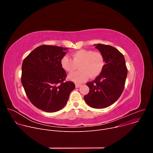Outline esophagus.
<instances>
[{"label": "esophagus", "instance_id": "obj_1", "mask_svg": "<svg viewBox=\"0 0 153 153\" xmlns=\"http://www.w3.org/2000/svg\"><path fill=\"white\" fill-rule=\"evenodd\" d=\"M82 86V85L81 84H79V83H76V88H79L80 86Z\"/></svg>", "mask_w": 153, "mask_h": 153}]
</instances>
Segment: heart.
<instances>
[{"label":"heart","instance_id":"heart-1","mask_svg":"<svg viewBox=\"0 0 153 153\" xmlns=\"http://www.w3.org/2000/svg\"><path fill=\"white\" fill-rule=\"evenodd\" d=\"M71 56L72 59L67 56H64L60 62L63 69L68 73L74 71L77 65H79V69L80 70L68 76V79L75 83H82L89 76L95 78L99 76L104 69L105 57L99 51L80 50L73 53Z\"/></svg>","mask_w":153,"mask_h":153}]
</instances>
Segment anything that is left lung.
Instances as JSON below:
<instances>
[{
    "label": "left lung",
    "instance_id": "left-lung-1",
    "mask_svg": "<svg viewBox=\"0 0 153 153\" xmlns=\"http://www.w3.org/2000/svg\"><path fill=\"white\" fill-rule=\"evenodd\" d=\"M94 45L103 54L105 65L103 71L95 80L86 83L90 91L84 99L90 106L99 109L110 106L120 97L128 71L124 56L118 50L100 43Z\"/></svg>",
    "mask_w": 153,
    "mask_h": 153
}]
</instances>
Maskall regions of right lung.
Instances as JSON below:
<instances>
[{"instance_id": "1", "label": "right lung", "mask_w": 153, "mask_h": 153, "mask_svg": "<svg viewBox=\"0 0 153 153\" xmlns=\"http://www.w3.org/2000/svg\"><path fill=\"white\" fill-rule=\"evenodd\" d=\"M68 48L43 45L25 57L22 67L21 82L32 104L48 113L62 109L75 85L67 77L61 59Z\"/></svg>"}]
</instances>
